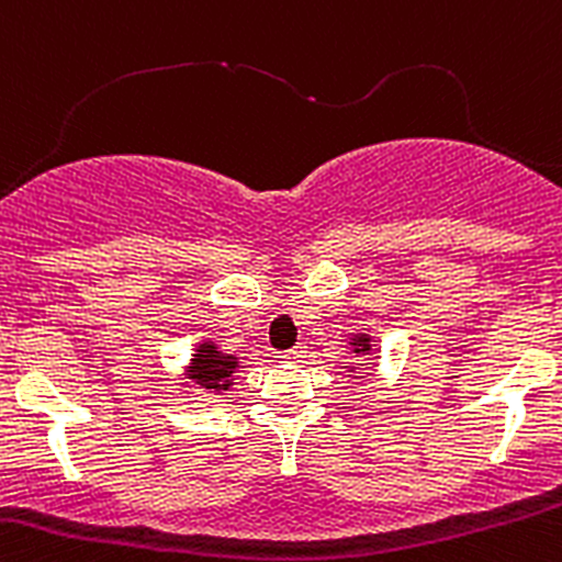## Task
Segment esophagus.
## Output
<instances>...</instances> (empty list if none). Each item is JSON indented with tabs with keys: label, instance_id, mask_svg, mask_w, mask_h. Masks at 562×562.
Wrapping results in <instances>:
<instances>
[{
	"label": "esophagus",
	"instance_id": "esophagus-1",
	"mask_svg": "<svg viewBox=\"0 0 562 562\" xmlns=\"http://www.w3.org/2000/svg\"><path fill=\"white\" fill-rule=\"evenodd\" d=\"M305 351H303V346H294V349H286V351H281V360L283 362H297L300 357H303Z\"/></svg>",
	"mask_w": 562,
	"mask_h": 562
}]
</instances>
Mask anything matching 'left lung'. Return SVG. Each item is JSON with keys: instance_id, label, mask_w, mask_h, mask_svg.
<instances>
[{"instance_id": "obj_1", "label": "left lung", "mask_w": 562, "mask_h": 562, "mask_svg": "<svg viewBox=\"0 0 562 562\" xmlns=\"http://www.w3.org/2000/svg\"><path fill=\"white\" fill-rule=\"evenodd\" d=\"M355 346H360V349H357V351H360V355H366V351L370 349V338H368V335H360Z\"/></svg>"}]
</instances>
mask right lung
Returning a JSON list of instances; mask_svg holds the SVG:
<instances>
[{
    "label": "right lung",
    "instance_id": "add662e5",
    "mask_svg": "<svg viewBox=\"0 0 562 562\" xmlns=\"http://www.w3.org/2000/svg\"><path fill=\"white\" fill-rule=\"evenodd\" d=\"M235 368H238V357L222 355L213 344H200L192 360V370H189V379L205 392H224L233 384L229 375L235 373Z\"/></svg>",
    "mask_w": 562,
    "mask_h": 562
}]
</instances>
